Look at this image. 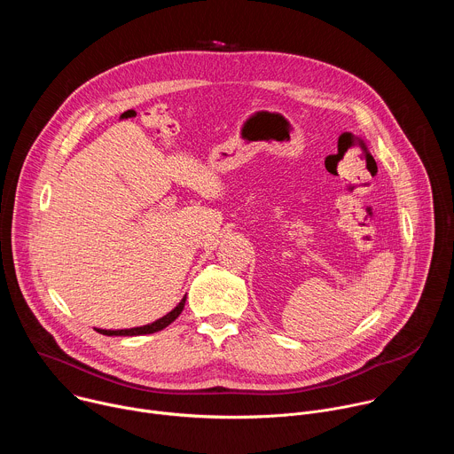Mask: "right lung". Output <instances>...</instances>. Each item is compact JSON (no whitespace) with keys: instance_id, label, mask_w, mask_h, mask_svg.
Here are the masks:
<instances>
[{"instance_id":"1","label":"right lung","mask_w":454,"mask_h":454,"mask_svg":"<svg viewBox=\"0 0 454 454\" xmlns=\"http://www.w3.org/2000/svg\"><path fill=\"white\" fill-rule=\"evenodd\" d=\"M184 300L186 296L179 301V305L170 310L167 316L156 319L154 323H151V325H144V327H135V329H123V331H106V329H97V333L104 334V336H144V334H153V333H158V331H163L165 327H168L170 323L181 314L183 307H184Z\"/></svg>"}]
</instances>
